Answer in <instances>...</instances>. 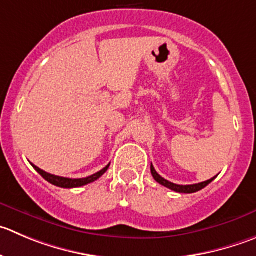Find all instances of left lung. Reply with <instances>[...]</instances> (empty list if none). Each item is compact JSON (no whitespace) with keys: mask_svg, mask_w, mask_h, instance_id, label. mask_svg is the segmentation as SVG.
Listing matches in <instances>:
<instances>
[{"mask_svg":"<svg viewBox=\"0 0 256 256\" xmlns=\"http://www.w3.org/2000/svg\"><path fill=\"white\" fill-rule=\"evenodd\" d=\"M150 172H152V176L153 178L156 180V181L158 182L160 184H162V186L167 187V188L172 190V191L174 192H180V194H194V192H197L200 191V190L205 188L206 186H208V184H211V182L215 180V177H212L211 180H208V181L205 182H201V184H186V186H184V184H172V182L167 181V180H164L163 177H160V174L156 172L154 167L150 164Z\"/></svg>","mask_w":256,"mask_h":256,"instance_id":"1","label":"left lung"}]
</instances>
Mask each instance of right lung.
Segmentation results:
<instances>
[{"label": "right lung", "mask_w": 256, "mask_h": 256, "mask_svg": "<svg viewBox=\"0 0 256 256\" xmlns=\"http://www.w3.org/2000/svg\"><path fill=\"white\" fill-rule=\"evenodd\" d=\"M32 167L41 174V176L44 177V178L46 180V181L50 182L51 184H55V186L58 187H62V188H75V187H82V186H85V184L96 181L99 177H102L104 174H106V170L109 168V164L104 167L102 171L96 172V174H92V176L89 177H85V178H66V177L55 176V174H48V172L42 171L41 168L36 167L35 164H32Z\"/></svg>", "instance_id": "add662e5"}]
</instances>
